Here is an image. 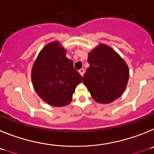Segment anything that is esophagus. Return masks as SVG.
Here are the masks:
<instances>
[{"instance_id":"esophagus-1","label":"esophagus","mask_w":154,"mask_h":154,"mask_svg":"<svg viewBox=\"0 0 154 154\" xmlns=\"http://www.w3.org/2000/svg\"><path fill=\"white\" fill-rule=\"evenodd\" d=\"M79 72L80 73V75H81L82 76H83L84 73H85V69H81L79 71Z\"/></svg>"}]
</instances>
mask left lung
Masks as SVG:
<instances>
[{
	"label": "left lung",
	"instance_id": "left-lung-1",
	"mask_svg": "<svg viewBox=\"0 0 154 154\" xmlns=\"http://www.w3.org/2000/svg\"><path fill=\"white\" fill-rule=\"evenodd\" d=\"M89 67L83 75V84L94 100L109 103L124 92L129 79L127 65L113 49L106 45L89 54Z\"/></svg>",
	"mask_w": 154,
	"mask_h": 154
}]
</instances>
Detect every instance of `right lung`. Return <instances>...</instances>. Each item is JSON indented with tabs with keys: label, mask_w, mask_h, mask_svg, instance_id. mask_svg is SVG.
Segmentation results:
<instances>
[{
	"label": "right lung",
	"mask_w": 154,
	"mask_h": 154,
	"mask_svg": "<svg viewBox=\"0 0 154 154\" xmlns=\"http://www.w3.org/2000/svg\"><path fill=\"white\" fill-rule=\"evenodd\" d=\"M65 53L58 42L49 43L39 53L31 72L36 92L53 106L70 103L76 85L82 82V77Z\"/></svg>",
	"instance_id": "add662e5"
}]
</instances>
